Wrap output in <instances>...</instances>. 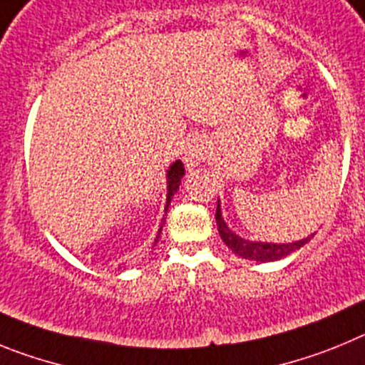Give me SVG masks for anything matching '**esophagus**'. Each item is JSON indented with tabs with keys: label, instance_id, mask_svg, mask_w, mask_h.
Returning <instances> with one entry per match:
<instances>
[{
	"label": "esophagus",
	"instance_id": "esophagus-1",
	"mask_svg": "<svg viewBox=\"0 0 365 365\" xmlns=\"http://www.w3.org/2000/svg\"><path fill=\"white\" fill-rule=\"evenodd\" d=\"M182 159H185V164L188 168H195L206 160L208 153H210V144L205 137H193L186 143L185 150H182Z\"/></svg>",
	"mask_w": 365,
	"mask_h": 365
}]
</instances>
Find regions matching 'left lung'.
I'll return each instance as SVG.
<instances>
[{
    "label": "left lung",
    "instance_id": "left-lung-1",
    "mask_svg": "<svg viewBox=\"0 0 365 365\" xmlns=\"http://www.w3.org/2000/svg\"><path fill=\"white\" fill-rule=\"evenodd\" d=\"M215 221H217V230L221 240L225 241L232 252H235L237 256L245 257V259L252 261H278L282 257L289 256V254L296 252L298 248H302L303 245L307 243L311 237H305L302 241H294V243H261V241H248L240 237L237 234L228 228V225L225 222L221 215V206L217 202V210H215Z\"/></svg>",
    "mask_w": 365,
    "mask_h": 365
}]
</instances>
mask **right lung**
<instances>
[{"instance_id":"right-lung-1","label":"right lung","mask_w":365,"mask_h":365,"mask_svg":"<svg viewBox=\"0 0 365 365\" xmlns=\"http://www.w3.org/2000/svg\"><path fill=\"white\" fill-rule=\"evenodd\" d=\"M182 175H185V166H182V163L180 160H175V163L170 166V170H168V195H166V210H168V205H170V201H172L173 193L179 190V185H180V179H182ZM160 230H163V227H160ZM160 230H159V235H160ZM159 235H157V240H159ZM157 240H155V243H157Z\"/></svg>"}]
</instances>
